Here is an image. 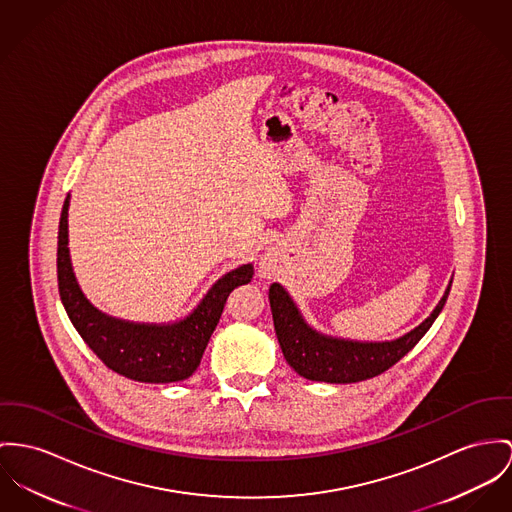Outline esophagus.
<instances>
[{
    "instance_id": "1",
    "label": "esophagus",
    "mask_w": 512,
    "mask_h": 512,
    "mask_svg": "<svg viewBox=\"0 0 512 512\" xmlns=\"http://www.w3.org/2000/svg\"><path fill=\"white\" fill-rule=\"evenodd\" d=\"M280 263H282V261H280V253L275 251V249H269V251L261 257L259 273H261V276H265V278H273V276L280 273V267H282Z\"/></svg>"
}]
</instances>
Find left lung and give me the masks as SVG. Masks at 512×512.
<instances>
[{
    "instance_id": "obj_1",
    "label": "left lung",
    "mask_w": 512,
    "mask_h": 512,
    "mask_svg": "<svg viewBox=\"0 0 512 512\" xmlns=\"http://www.w3.org/2000/svg\"><path fill=\"white\" fill-rule=\"evenodd\" d=\"M450 286L452 280L448 282V288L436 304L433 314L403 337L382 343H362L329 337L315 331L314 327L306 323L288 292L275 282L269 288V300L276 339L286 362L300 376L327 384L362 382L392 368L397 360H401L423 339L434 319L442 312L450 294Z\"/></svg>"
}]
</instances>
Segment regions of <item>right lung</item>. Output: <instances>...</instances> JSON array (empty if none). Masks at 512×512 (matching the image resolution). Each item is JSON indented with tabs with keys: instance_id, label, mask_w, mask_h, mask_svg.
<instances>
[{
	"instance_id": "right-lung-1",
	"label": "right lung",
	"mask_w": 512,
	"mask_h": 512,
	"mask_svg": "<svg viewBox=\"0 0 512 512\" xmlns=\"http://www.w3.org/2000/svg\"><path fill=\"white\" fill-rule=\"evenodd\" d=\"M68 206L70 198L64 202L58 228V290L81 339L111 370L136 382L169 384L193 376L230 292L251 282L253 265H241L222 276L193 314L181 321L158 325L117 319L91 306L79 288L68 249Z\"/></svg>"
}]
</instances>
